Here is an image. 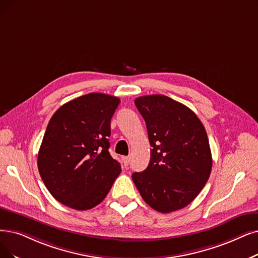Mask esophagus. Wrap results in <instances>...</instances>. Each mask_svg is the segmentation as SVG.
<instances>
[{
  "label": "esophagus",
  "instance_id": "34e87169",
  "mask_svg": "<svg viewBox=\"0 0 258 258\" xmlns=\"http://www.w3.org/2000/svg\"><path fill=\"white\" fill-rule=\"evenodd\" d=\"M121 161H122L123 166H128L129 162H130V158L129 157H121Z\"/></svg>",
  "mask_w": 258,
  "mask_h": 258
}]
</instances>
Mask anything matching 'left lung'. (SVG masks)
<instances>
[{"mask_svg":"<svg viewBox=\"0 0 258 258\" xmlns=\"http://www.w3.org/2000/svg\"><path fill=\"white\" fill-rule=\"evenodd\" d=\"M145 119L151 156L147 168L132 180L142 198L160 213L188 205L207 184L212 153L201 120L186 106L165 95L138 97Z\"/></svg>","mask_w":258,"mask_h":258,"instance_id":"left-lung-1","label":"left lung"}]
</instances>
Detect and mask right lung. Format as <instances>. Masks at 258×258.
Segmentation results:
<instances>
[{"instance_id":"right-lung-1","label":"right lung","mask_w":258,"mask_h":258,"mask_svg":"<svg viewBox=\"0 0 258 258\" xmlns=\"http://www.w3.org/2000/svg\"><path fill=\"white\" fill-rule=\"evenodd\" d=\"M119 101L90 93L61 106L48 122L38 169L51 196L71 209L96 207L120 173L119 163L108 150L111 118Z\"/></svg>"}]
</instances>
